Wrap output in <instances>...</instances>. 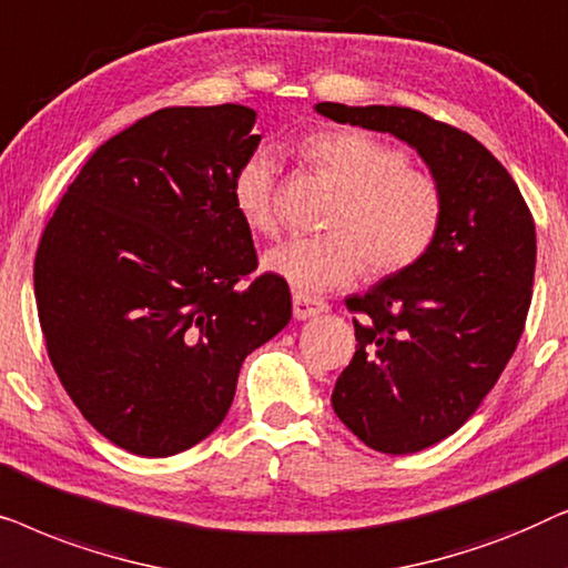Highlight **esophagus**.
<instances>
[{
	"mask_svg": "<svg viewBox=\"0 0 568 568\" xmlns=\"http://www.w3.org/2000/svg\"><path fill=\"white\" fill-rule=\"evenodd\" d=\"M292 305H294V317H297V321H307V317H315L328 310V305H325L323 300L313 297V294H302V292L294 294Z\"/></svg>",
	"mask_w": 568,
	"mask_h": 568,
	"instance_id": "1",
	"label": "esophagus"
}]
</instances>
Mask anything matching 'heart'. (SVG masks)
<instances>
[{
	"label": "heart",
	"instance_id": "obj_1",
	"mask_svg": "<svg viewBox=\"0 0 568 568\" xmlns=\"http://www.w3.org/2000/svg\"><path fill=\"white\" fill-rule=\"evenodd\" d=\"M302 158L338 189L325 214L328 232L294 237L266 255V268L300 292L346 286L362 274L395 276L424 258L439 237L447 196L439 178L364 129H323L302 139ZM276 158L243 160L232 178V204L255 235L278 232Z\"/></svg>",
	"mask_w": 568,
	"mask_h": 568
}]
</instances>
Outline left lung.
Listing matches in <instances>:
<instances>
[{"mask_svg":"<svg viewBox=\"0 0 568 568\" xmlns=\"http://www.w3.org/2000/svg\"><path fill=\"white\" fill-rule=\"evenodd\" d=\"M317 113L416 146L445 189L432 251L346 300L359 346L331 398L367 447L418 453L476 414L515 354L532 302V212L507 168L449 123L400 105L317 103Z\"/></svg>","mask_w":568,"mask_h":568,"instance_id":"8db88e82","label":"left lung"}]
</instances>
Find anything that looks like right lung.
<instances>
[{"mask_svg":"<svg viewBox=\"0 0 568 568\" xmlns=\"http://www.w3.org/2000/svg\"><path fill=\"white\" fill-rule=\"evenodd\" d=\"M255 111L162 108L84 162L38 243L45 352L80 414L113 445L170 457L206 439L245 356L290 323L292 294L255 276L232 178Z\"/></svg>","mask_w":568,"mask_h":568,"instance_id":"add662e5","label":"right lung"}]
</instances>
